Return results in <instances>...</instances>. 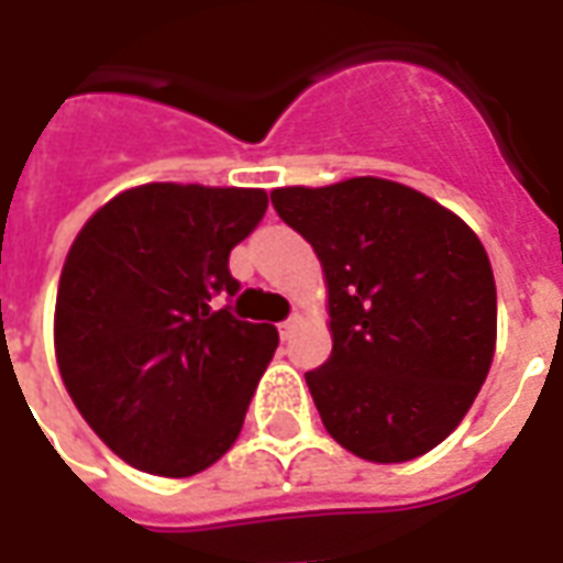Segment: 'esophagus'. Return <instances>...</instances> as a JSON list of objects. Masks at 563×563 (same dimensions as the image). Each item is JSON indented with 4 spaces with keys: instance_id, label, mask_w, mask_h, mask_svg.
<instances>
[{
    "instance_id": "obj_1",
    "label": "esophagus",
    "mask_w": 563,
    "mask_h": 563,
    "mask_svg": "<svg viewBox=\"0 0 563 563\" xmlns=\"http://www.w3.org/2000/svg\"><path fill=\"white\" fill-rule=\"evenodd\" d=\"M298 325H301V317H298V313H292L289 319H283L280 325H277V329H280L283 341H286V338H292V331L298 329Z\"/></svg>"
}]
</instances>
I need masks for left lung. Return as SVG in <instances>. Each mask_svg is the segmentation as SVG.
<instances>
[{
	"label": "left lung",
	"instance_id": "obj_1",
	"mask_svg": "<svg viewBox=\"0 0 563 563\" xmlns=\"http://www.w3.org/2000/svg\"><path fill=\"white\" fill-rule=\"evenodd\" d=\"M271 205L329 283L334 343L305 374L325 431L377 464L443 443L495 358V274L479 238L434 198L383 177L283 186Z\"/></svg>",
	"mask_w": 563,
	"mask_h": 563
}]
</instances>
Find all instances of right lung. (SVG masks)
Masks as SVG:
<instances>
[{
	"instance_id": "obj_1",
	"label": "right lung",
	"mask_w": 563,
	"mask_h": 563,
	"mask_svg": "<svg viewBox=\"0 0 563 563\" xmlns=\"http://www.w3.org/2000/svg\"><path fill=\"white\" fill-rule=\"evenodd\" d=\"M265 210V189L144 184L96 210L68 250L56 365L80 416L132 467L192 476L241 434L280 338L213 298L241 289L229 253Z\"/></svg>"
}]
</instances>
